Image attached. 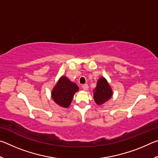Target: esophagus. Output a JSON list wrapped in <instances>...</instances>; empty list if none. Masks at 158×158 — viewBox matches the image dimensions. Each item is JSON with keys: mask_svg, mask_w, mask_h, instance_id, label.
<instances>
[{"mask_svg": "<svg viewBox=\"0 0 158 158\" xmlns=\"http://www.w3.org/2000/svg\"><path fill=\"white\" fill-rule=\"evenodd\" d=\"M82 89H84V90H87L88 89H89V85H88V84L82 85Z\"/></svg>", "mask_w": 158, "mask_h": 158, "instance_id": "obj_1", "label": "esophagus"}]
</instances>
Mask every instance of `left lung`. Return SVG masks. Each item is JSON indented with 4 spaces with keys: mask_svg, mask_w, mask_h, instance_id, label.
Instances as JSON below:
<instances>
[{
    "mask_svg": "<svg viewBox=\"0 0 158 158\" xmlns=\"http://www.w3.org/2000/svg\"><path fill=\"white\" fill-rule=\"evenodd\" d=\"M113 92L105 78L98 79L96 88L93 90V98L98 105H102L111 98Z\"/></svg>",
    "mask_w": 158,
    "mask_h": 158,
    "instance_id": "8db88e82",
    "label": "left lung"
}]
</instances>
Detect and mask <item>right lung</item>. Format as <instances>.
Returning <instances> with one entry per match:
<instances>
[{
    "label": "right lung",
    "mask_w": 158,
    "mask_h": 158,
    "mask_svg": "<svg viewBox=\"0 0 158 158\" xmlns=\"http://www.w3.org/2000/svg\"><path fill=\"white\" fill-rule=\"evenodd\" d=\"M78 90V85L65 76H63L53 89L52 98L57 105L67 108L70 105L74 93Z\"/></svg>",
    "instance_id": "right-lung-1"
}]
</instances>
